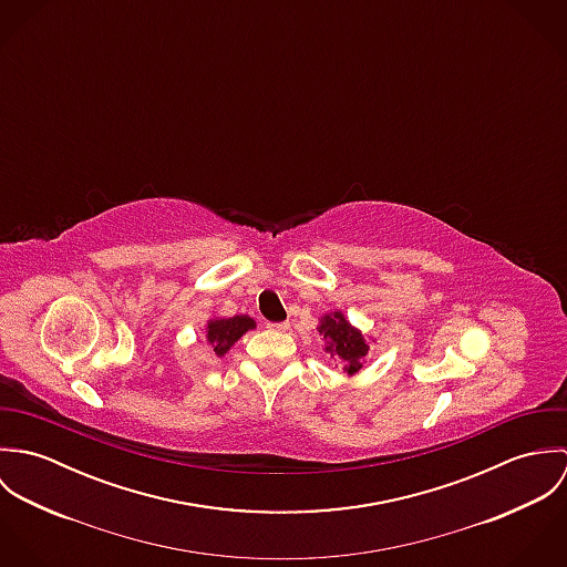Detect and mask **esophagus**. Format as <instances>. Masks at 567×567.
Instances as JSON below:
<instances>
[{
  "label": "esophagus",
  "mask_w": 567,
  "mask_h": 567,
  "mask_svg": "<svg viewBox=\"0 0 567 567\" xmlns=\"http://www.w3.org/2000/svg\"><path fill=\"white\" fill-rule=\"evenodd\" d=\"M266 327L270 329V331H286L290 324L288 323H266Z\"/></svg>",
  "instance_id": "obj_1"
}]
</instances>
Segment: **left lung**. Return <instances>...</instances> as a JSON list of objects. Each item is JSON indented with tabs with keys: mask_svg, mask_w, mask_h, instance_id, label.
Listing matches in <instances>:
<instances>
[{
	"mask_svg": "<svg viewBox=\"0 0 567 567\" xmlns=\"http://www.w3.org/2000/svg\"><path fill=\"white\" fill-rule=\"evenodd\" d=\"M319 331L329 340L327 351L344 362L347 373H355L362 369V358L367 355L369 344L364 342L362 333L347 323V319L340 312L323 317Z\"/></svg>",
	"mask_w": 567,
	"mask_h": 567,
	"instance_id": "left-lung-1",
	"label": "left lung"
}]
</instances>
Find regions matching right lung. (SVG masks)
Instances as JSON below:
<instances>
[{
	"mask_svg": "<svg viewBox=\"0 0 567 567\" xmlns=\"http://www.w3.org/2000/svg\"><path fill=\"white\" fill-rule=\"evenodd\" d=\"M255 323L248 317H231V319H216L207 324V342L214 349V353L220 358L225 355L238 338H243L248 329H252Z\"/></svg>",
	"mask_w": 567,
	"mask_h": 567,
	"instance_id": "1",
	"label": "right lung"
}]
</instances>
